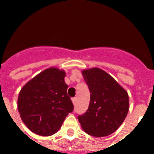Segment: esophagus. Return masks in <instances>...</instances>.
<instances>
[{"label": "esophagus", "instance_id": "obj_1", "mask_svg": "<svg viewBox=\"0 0 154 154\" xmlns=\"http://www.w3.org/2000/svg\"><path fill=\"white\" fill-rule=\"evenodd\" d=\"M76 100H77V98H76V97H73V98H72V103H73V105H75V104H76Z\"/></svg>", "mask_w": 154, "mask_h": 154}]
</instances>
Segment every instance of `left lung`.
<instances>
[{
    "instance_id": "left-lung-1",
    "label": "left lung",
    "mask_w": 154,
    "mask_h": 154,
    "mask_svg": "<svg viewBox=\"0 0 154 154\" xmlns=\"http://www.w3.org/2000/svg\"><path fill=\"white\" fill-rule=\"evenodd\" d=\"M90 92L89 109L78 116L86 134L101 137L117 130L129 112V95L112 77L99 68L82 70Z\"/></svg>"
}]
</instances>
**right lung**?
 Returning a JSON list of instances; mask_svg holds the SVG:
<instances>
[{
  "label": "right lung",
  "instance_id": "add662e5",
  "mask_svg": "<svg viewBox=\"0 0 154 154\" xmlns=\"http://www.w3.org/2000/svg\"><path fill=\"white\" fill-rule=\"evenodd\" d=\"M65 72L50 67L35 76L22 87L17 99L20 118L28 129L41 136L59 130L73 110L65 82Z\"/></svg>",
  "mask_w": 154,
  "mask_h": 154
}]
</instances>
